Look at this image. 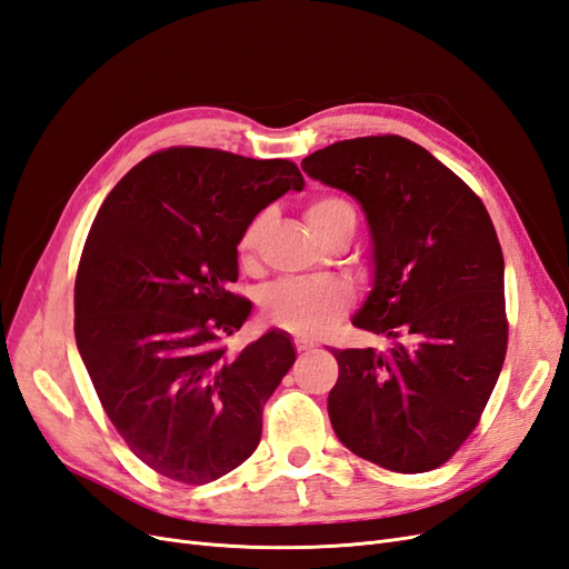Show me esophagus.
<instances>
[{
  "instance_id": "esophagus-1",
  "label": "esophagus",
  "mask_w": 569,
  "mask_h": 569,
  "mask_svg": "<svg viewBox=\"0 0 569 569\" xmlns=\"http://www.w3.org/2000/svg\"><path fill=\"white\" fill-rule=\"evenodd\" d=\"M295 343H297V351H311L316 347V343L311 339H306V337H297Z\"/></svg>"
}]
</instances>
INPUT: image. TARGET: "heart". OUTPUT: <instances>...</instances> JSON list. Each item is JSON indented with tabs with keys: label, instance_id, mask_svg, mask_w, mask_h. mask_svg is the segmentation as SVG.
I'll list each match as a JSON object with an SVG mask.
<instances>
[{
	"label": "heart",
	"instance_id": "1",
	"mask_svg": "<svg viewBox=\"0 0 569 569\" xmlns=\"http://www.w3.org/2000/svg\"><path fill=\"white\" fill-rule=\"evenodd\" d=\"M341 211H351V206L341 199L327 197L308 206V220L318 232L327 220ZM268 222V213H258L239 239V251L251 256L261 242ZM351 303V289L341 280H280L266 289L263 313L266 318L301 337H318L347 313Z\"/></svg>",
	"mask_w": 569,
	"mask_h": 569
}]
</instances>
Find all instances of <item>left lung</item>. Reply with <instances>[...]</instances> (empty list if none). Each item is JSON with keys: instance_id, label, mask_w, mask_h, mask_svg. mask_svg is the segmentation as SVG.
Masks as SVG:
<instances>
[{"instance_id": "left-lung-1", "label": "left lung", "mask_w": 569, "mask_h": 569, "mask_svg": "<svg viewBox=\"0 0 569 569\" xmlns=\"http://www.w3.org/2000/svg\"><path fill=\"white\" fill-rule=\"evenodd\" d=\"M303 173L351 194L370 228L372 282L351 322L387 351L332 349L339 441L385 470L439 468L470 437L503 368V251L485 203L399 134L318 149Z\"/></svg>"}]
</instances>
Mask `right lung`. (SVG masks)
<instances>
[{
	"mask_svg": "<svg viewBox=\"0 0 569 569\" xmlns=\"http://www.w3.org/2000/svg\"><path fill=\"white\" fill-rule=\"evenodd\" d=\"M303 176L284 159L173 147L120 180L92 222L76 278V343L130 451L182 485L239 468L261 441L263 406L297 360L270 327L220 347L251 316L237 297L244 228Z\"/></svg>",
	"mask_w": 569,
	"mask_h": 569,
	"instance_id": "1",
	"label": "right lung"
}]
</instances>
